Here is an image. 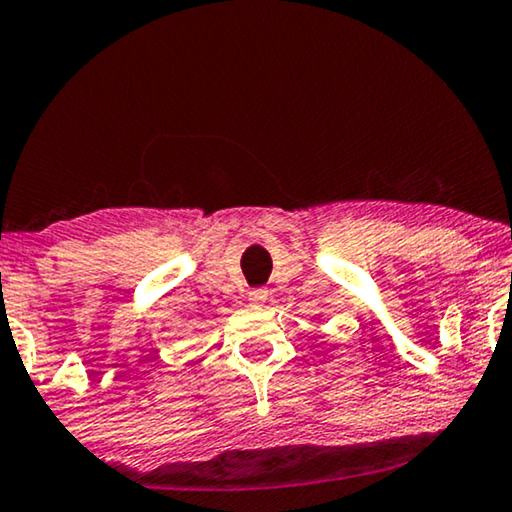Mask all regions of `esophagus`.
<instances>
[{"mask_svg":"<svg viewBox=\"0 0 512 512\" xmlns=\"http://www.w3.org/2000/svg\"><path fill=\"white\" fill-rule=\"evenodd\" d=\"M265 300H268V291H265L263 286H261V289H251L249 291V303L251 305H263Z\"/></svg>","mask_w":512,"mask_h":512,"instance_id":"esophagus-1","label":"esophagus"}]
</instances>
